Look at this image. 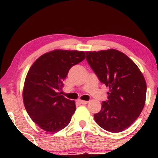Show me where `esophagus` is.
Masks as SVG:
<instances>
[{
    "mask_svg": "<svg viewBox=\"0 0 158 158\" xmlns=\"http://www.w3.org/2000/svg\"><path fill=\"white\" fill-rule=\"evenodd\" d=\"M79 102L80 103V104H83V105H85V104H87V103H88V101H85V100H81V99H79Z\"/></svg>",
    "mask_w": 158,
    "mask_h": 158,
    "instance_id": "1",
    "label": "esophagus"
}]
</instances>
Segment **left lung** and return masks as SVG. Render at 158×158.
I'll return each mask as SVG.
<instances>
[{
  "mask_svg": "<svg viewBox=\"0 0 158 158\" xmlns=\"http://www.w3.org/2000/svg\"><path fill=\"white\" fill-rule=\"evenodd\" d=\"M86 59L99 81L110 89L108 100L94 114L96 123L112 133L124 131L138 118L145 106L143 75L131 59L114 49L86 52Z\"/></svg>",
  "mask_w": 158,
  "mask_h": 158,
  "instance_id": "left-lung-1",
  "label": "left lung"
}]
</instances>
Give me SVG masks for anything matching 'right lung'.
<instances>
[{
    "instance_id": "right-lung-1",
    "label": "right lung",
    "mask_w": 158,
    "mask_h": 158,
    "mask_svg": "<svg viewBox=\"0 0 158 158\" xmlns=\"http://www.w3.org/2000/svg\"><path fill=\"white\" fill-rule=\"evenodd\" d=\"M85 59L83 51L56 50L40 56L30 68L23 86V104L41 129L54 133L70 123L75 102L59 91L69 70Z\"/></svg>"
}]
</instances>
